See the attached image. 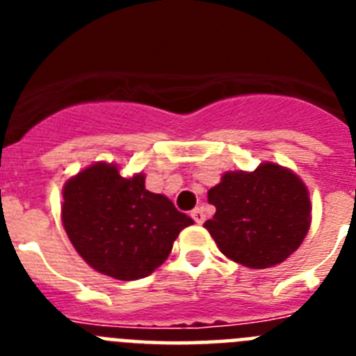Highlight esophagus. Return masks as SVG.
Wrapping results in <instances>:
<instances>
[{
	"mask_svg": "<svg viewBox=\"0 0 356 356\" xmlns=\"http://www.w3.org/2000/svg\"><path fill=\"white\" fill-rule=\"evenodd\" d=\"M191 217H193L196 225H203V221H205V212L201 209H194L193 212H191Z\"/></svg>",
	"mask_w": 356,
	"mask_h": 356,
	"instance_id": "obj_1",
	"label": "esophagus"
}]
</instances>
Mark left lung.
<instances>
[{"label": "left lung", "mask_w": 356, "mask_h": 356, "mask_svg": "<svg viewBox=\"0 0 356 356\" xmlns=\"http://www.w3.org/2000/svg\"><path fill=\"white\" fill-rule=\"evenodd\" d=\"M216 207L205 228L225 257L250 269L287 260L312 222L308 188L291 169L273 162L254 171H228L209 191Z\"/></svg>", "instance_id": "obj_1"}]
</instances>
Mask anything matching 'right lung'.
I'll return each mask as SVG.
<instances>
[{
    "label": "right lung",
    "mask_w": 356,
    "mask_h": 356,
    "mask_svg": "<svg viewBox=\"0 0 356 356\" xmlns=\"http://www.w3.org/2000/svg\"><path fill=\"white\" fill-rule=\"evenodd\" d=\"M144 181L143 172L121 176L118 163L96 162L62 188V222L74 250L97 273L122 282L149 276L194 225Z\"/></svg>",
    "instance_id": "obj_1"
}]
</instances>
